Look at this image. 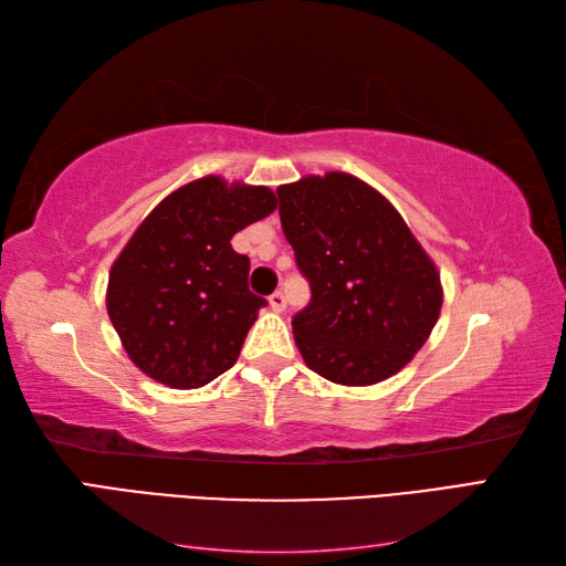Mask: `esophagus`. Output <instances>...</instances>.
<instances>
[{
	"mask_svg": "<svg viewBox=\"0 0 566 566\" xmlns=\"http://www.w3.org/2000/svg\"><path fill=\"white\" fill-rule=\"evenodd\" d=\"M270 306H272V311H276V314H282V311L286 308V296L282 292H274L270 296Z\"/></svg>",
	"mask_w": 566,
	"mask_h": 566,
	"instance_id": "esophagus-1",
	"label": "esophagus"
}]
</instances>
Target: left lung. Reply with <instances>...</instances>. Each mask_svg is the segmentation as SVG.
<instances>
[{
	"label": "left lung",
	"mask_w": 566,
	"mask_h": 566,
	"mask_svg": "<svg viewBox=\"0 0 566 566\" xmlns=\"http://www.w3.org/2000/svg\"><path fill=\"white\" fill-rule=\"evenodd\" d=\"M284 235L311 282L294 316L308 369L343 387H371L411 363L440 318L436 262L401 213L347 172L276 187Z\"/></svg>",
	"instance_id": "obj_1"
}]
</instances>
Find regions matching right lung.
Listing matches in <instances>:
<instances>
[{
	"mask_svg": "<svg viewBox=\"0 0 566 566\" xmlns=\"http://www.w3.org/2000/svg\"><path fill=\"white\" fill-rule=\"evenodd\" d=\"M276 209L270 187L209 175L167 195L109 270L106 311L143 375L197 389L235 365L258 311L231 238Z\"/></svg>",
	"mask_w": 566,
	"mask_h": 566,
	"instance_id": "1",
	"label": "right lung"
}]
</instances>
